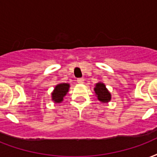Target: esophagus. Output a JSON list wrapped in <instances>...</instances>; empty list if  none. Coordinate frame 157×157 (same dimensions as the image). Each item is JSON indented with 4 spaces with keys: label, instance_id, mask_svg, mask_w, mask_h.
Listing matches in <instances>:
<instances>
[{
    "label": "esophagus",
    "instance_id": "1",
    "mask_svg": "<svg viewBox=\"0 0 157 157\" xmlns=\"http://www.w3.org/2000/svg\"><path fill=\"white\" fill-rule=\"evenodd\" d=\"M84 81H85V80H84L83 78H78V79H77V83L83 84L84 83Z\"/></svg>",
    "mask_w": 157,
    "mask_h": 157
}]
</instances>
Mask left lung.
Masks as SVG:
<instances>
[{"mask_svg": "<svg viewBox=\"0 0 157 157\" xmlns=\"http://www.w3.org/2000/svg\"><path fill=\"white\" fill-rule=\"evenodd\" d=\"M94 90L96 97L101 103H108L111 100L110 92L108 90L105 85L102 82H98L95 84Z\"/></svg>", "mask_w": 157, "mask_h": 157, "instance_id": "8db88e82", "label": "left lung"}]
</instances>
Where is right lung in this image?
Masks as SVG:
<instances>
[{
    "instance_id": "obj_1",
    "label": "right lung",
    "mask_w": 157,
    "mask_h": 157,
    "mask_svg": "<svg viewBox=\"0 0 157 157\" xmlns=\"http://www.w3.org/2000/svg\"><path fill=\"white\" fill-rule=\"evenodd\" d=\"M70 88V85L68 83L57 84L54 90L52 92V100L54 103H61L64 100L65 95L67 94Z\"/></svg>"
}]
</instances>
